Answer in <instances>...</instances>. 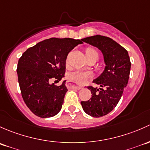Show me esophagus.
<instances>
[{
  "instance_id": "esophagus-1",
  "label": "esophagus",
  "mask_w": 150,
  "mask_h": 150,
  "mask_svg": "<svg viewBox=\"0 0 150 150\" xmlns=\"http://www.w3.org/2000/svg\"><path fill=\"white\" fill-rule=\"evenodd\" d=\"M66 86H69V87H71V88H75V89H81L83 88L82 86L74 85V84H71V83H69V81H67V83H66Z\"/></svg>"
}]
</instances>
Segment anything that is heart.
Segmentation results:
<instances>
[{
    "label": "heart",
    "instance_id": "1",
    "mask_svg": "<svg viewBox=\"0 0 150 150\" xmlns=\"http://www.w3.org/2000/svg\"><path fill=\"white\" fill-rule=\"evenodd\" d=\"M92 53H98V52L93 48H87L86 50V56ZM67 77L69 80L78 83V84H84L88 80L92 79V74L89 71H82L76 70L69 73Z\"/></svg>",
    "mask_w": 150,
    "mask_h": 150
}]
</instances>
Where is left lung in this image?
<instances>
[{"mask_svg":"<svg viewBox=\"0 0 150 150\" xmlns=\"http://www.w3.org/2000/svg\"><path fill=\"white\" fill-rule=\"evenodd\" d=\"M81 40L100 49L106 65L103 73L93 81L100 87L88 86L92 98L87 101L81 102L86 113L99 118L111 112L119 102L129 81L130 58L124 47L108 37L95 35Z\"/></svg>","mask_w":150,"mask_h":150,"instance_id":"left-lung-1","label":"left lung"}]
</instances>
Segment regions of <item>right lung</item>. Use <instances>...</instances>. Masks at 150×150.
<instances>
[{"instance_id":"right-lung-1","label":"right lung","mask_w":150,"mask_h":150,"mask_svg":"<svg viewBox=\"0 0 150 150\" xmlns=\"http://www.w3.org/2000/svg\"><path fill=\"white\" fill-rule=\"evenodd\" d=\"M81 43L71 38H50L29 47L19 58L16 71L21 96L37 116L50 118L61 110L68 91L66 81L59 86L49 81H61L68 54Z\"/></svg>"}]
</instances>
